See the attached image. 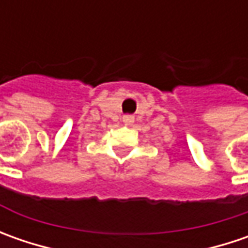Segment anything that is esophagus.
<instances>
[{"mask_svg":"<svg viewBox=\"0 0 248 248\" xmlns=\"http://www.w3.org/2000/svg\"><path fill=\"white\" fill-rule=\"evenodd\" d=\"M123 121H124V123H127V124H129V123H132V121H134V116L127 114V116H124V117H123Z\"/></svg>","mask_w":248,"mask_h":248,"instance_id":"obj_1","label":"esophagus"}]
</instances>
